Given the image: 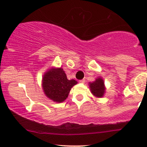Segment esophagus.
I'll return each instance as SVG.
<instances>
[{"mask_svg":"<svg viewBox=\"0 0 147 147\" xmlns=\"http://www.w3.org/2000/svg\"><path fill=\"white\" fill-rule=\"evenodd\" d=\"M79 82L80 83H82V84H84L85 82V80H79Z\"/></svg>","mask_w":147,"mask_h":147,"instance_id":"esophagus-1","label":"esophagus"}]
</instances>
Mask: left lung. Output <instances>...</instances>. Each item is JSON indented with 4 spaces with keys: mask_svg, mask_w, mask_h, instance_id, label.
<instances>
[{
    "mask_svg": "<svg viewBox=\"0 0 147 147\" xmlns=\"http://www.w3.org/2000/svg\"><path fill=\"white\" fill-rule=\"evenodd\" d=\"M90 92L95 97L101 98L106 93L104 80L101 77H97L95 81L88 83Z\"/></svg>",
    "mask_w": 147,
    "mask_h": 147,
    "instance_id": "obj_1",
    "label": "left lung"
}]
</instances>
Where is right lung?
<instances>
[{"mask_svg": "<svg viewBox=\"0 0 147 147\" xmlns=\"http://www.w3.org/2000/svg\"><path fill=\"white\" fill-rule=\"evenodd\" d=\"M75 80H68L61 67L48 69L42 77V88L45 95L54 102L61 103L67 98L71 89L77 84Z\"/></svg>", "mask_w": 147, "mask_h": 147, "instance_id": "1", "label": "right lung"}]
</instances>
